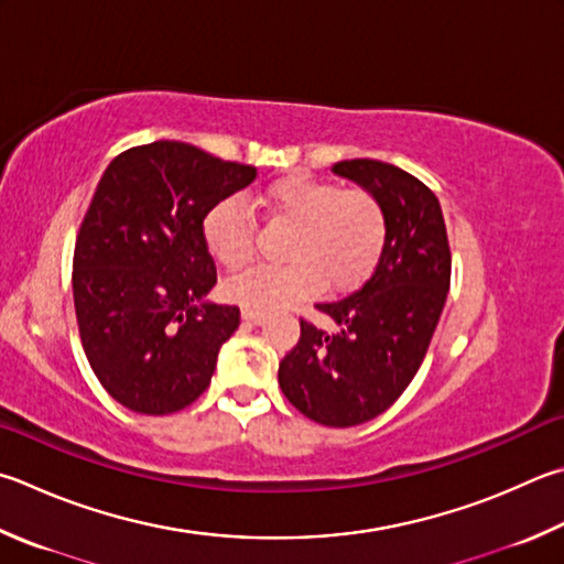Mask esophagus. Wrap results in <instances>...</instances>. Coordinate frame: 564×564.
<instances>
[{"label": "esophagus", "mask_w": 564, "mask_h": 564, "mask_svg": "<svg viewBox=\"0 0 564 564\" xmlns=\"http://www.w3.org/2000/svg\"><path fill=\"white\" fill-rule=\"evenodd\" d=\"M241 315H243V321H249V323H261L263 321L261 308H243Z\"/></svg>", "instance_id": "34e87169"}]
</instances>
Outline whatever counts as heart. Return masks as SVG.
<instances>
[{
	"mask_svg": "<svg viewBox=\"0 0 564 564\" xmlns=\"http://www.w3.org/2000/svg\"><path fill=\"white\" fill-rule=\"evenodd\" d=\"M261 207L271 221L293 224L283 265H261L227 285L231 301L275 308L323 289L347 293L370 279L387 247V212L367 189L285 177L265 187ZM204 243L227 273L249 269L259 229L239 199H221L204 217Z\"/></svg>",
	"mask_w": 564,
	"mask_h": 564,
	"instance_id": "heart-1",
	"label": "heart"
}]
</instances>
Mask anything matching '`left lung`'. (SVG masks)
<instances>
[{"instance_id": "obj_1", "label": "left lung", "mask_w": 564, "mask_h": 564, "mask_svg": "<svg viewBox=\"0 0 564 564\" xmlns=\"http://www.w3.org/2000/svg\"><path fill=\"white\" fill-rule=\"evenodd\" d=\"M333 172L382 202L387 247L360 289L315 305L337 333L301 317L279 384L311 422L343 429L382 414L414 380L444 311L452 249L436 194L422 180L380 160H343Z\"/></svg>"}]
</instances>
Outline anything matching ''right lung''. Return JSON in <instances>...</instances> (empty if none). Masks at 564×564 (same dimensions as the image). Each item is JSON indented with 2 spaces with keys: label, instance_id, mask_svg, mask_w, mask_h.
<instances>
[{
  "label": "right lung",
  "instance_id": "add662e5",
  "mask_svg": "<svg viewBox=\"0 0 564 564\" xmlns=\"http://www.w3.org/2000/svg\"><path fill=\"white\" fill-rule=\"evenodd\" d=\"M253 177L175 140L120 152L100 177L76 237L74 305L90 370L132 412L175 414L209 387L239 308L202 303L217 283L202 227Z\"/></svg>",
  "mask_w": 564,
  "mask_h": 564
}]
</instances>
